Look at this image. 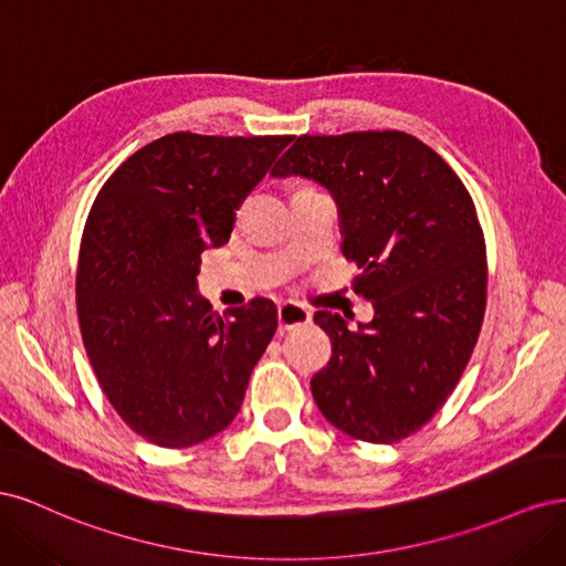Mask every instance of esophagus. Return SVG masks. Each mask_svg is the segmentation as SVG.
Returning a JSON list of instances; mask_svg holds the SVG:
<instances>
[{
    "label": "esophagus",
    "instance_id": "esophagus-1",
    "mask_svg": "<svg viewBox=\"0 0 566 566\" xmlns=\"http://www.w3.org/2000/svg\"><path fill=\"white\" fill-rule=\"evenodd\" d=\"M312 321V312L304 310V306L295 302H283L279 304V325L281 331H293L297 325H304Z\"/></svg>",
    "mask_w": 566,
    "mask_h": 566
}]
</instances>
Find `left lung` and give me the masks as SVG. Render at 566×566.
<instances>
[{
  "mask_svg": "<svg viewBox=\"0 0 566 566\" xmlns=\"http://www.w3.org/2000/svg\"><path fill=\"white\" fill-rule=\"evenodd\" d=\"M271 177L333 196L342 252L361 269L356 293L375 310L356 331L314 314L333 342L312 378L323 418L370 443L420 430L455 389L486 310V245L468 188L403 132L304 134Z\"/></svg>",
  "mask_w": 566,
  "mask_h": 566,
  "instance_id": "1",
  "label": "left lung"
}]
</instances>
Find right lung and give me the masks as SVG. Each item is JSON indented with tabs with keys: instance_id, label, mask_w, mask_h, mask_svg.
I'll use <instances>...</instances> for the list:
<instances>
[{
	"instance_id": "right-lung-1",
	"label": "right lung",
	"mask_w": 566,
	"mask_h": 566,
	"mask_svg": "<svg viewBox=\"0 0 566 566\" xmlns=\"http://www.w3.org/2000/svg\"><path fill=\"white\" fill-rule=\"evenodd\" d=\"M290 142L167 134L119 165L92 205L75 285L82 342L117 416L150 443L193 447L241 410L276 306L256 297L221 318L196 276Z\"/></svg>"
}]
</instances>
